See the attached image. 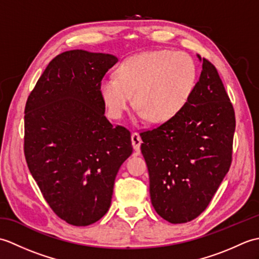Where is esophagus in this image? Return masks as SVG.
Wrapping results in <instances>:
<instances>
[{
	"label": "esophagus",
	"instance_id": "esophagus-1",
	"mask_svg": "<svg viewBox=\"0 0 259 259\" xmlns=\"http://www.w3.org/2000/svg\"><path fill=\"white\" fill-rule=\"evenodd\" d=\"M131 142H133V147L135 150H139L141 146V137L138 133H133L131 134Z\"/></svg>",
	"mask_w": 259,
	"mask_h": 259
}]
</instances>
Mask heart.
<instances>
[{"label":"heart","mask_w":259,"mask_h":259,"mask_svg":"<svg viewBox=\"0 0 259 259\" xmlns=\"http://www.w3.org/2000/svg\"><path fill=\"white\" fill-rule=\"evenodd\" d=\"M115 74L117 78H106L100 83V95L110 117H122L134 95L139 117L155 123L174 118L185 107L196 82L192 59L185 52L168 50L126 58Z\"/></svg>","instance_id":"1"}]
</instances>
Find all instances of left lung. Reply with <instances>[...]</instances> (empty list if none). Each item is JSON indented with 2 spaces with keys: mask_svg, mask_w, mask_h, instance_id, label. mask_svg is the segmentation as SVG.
Returning <instances> with one entry per match:
<instances>
[{
  "mask_svg": "<svg viewBox=\"0 0 259 259\" xmlns=\"http://www.w3.org/2000/svg\"><path fill=\"white\" fill-rule=\"evenodd\" d=\"M201 61L200 78L185 107L140 134L151 203L171 224L199 216L232 164L234 107L216 67L205 58Z\"/></svg>",
  "mask_w": 259,
  "mask_h": 259,
  "instance_id": "8db88e82",
  "label": "left lung"
}]
</instances>
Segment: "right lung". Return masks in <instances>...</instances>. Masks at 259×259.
I'll list each match as a JSON object with an SVG mask.
<instances>
[{
  "mask_svg": "<svg viewBox=\"0 0 259 259\" xmlns=\"http://www.w3.org/2000/svg\"><path fill=\"white\" fill-rule=\"evenodd\" d=\"M118 61L71 50L48 64L24 110V156L48 205L73 226L107 213L118 170L133 153L130 131L104 115L100 83Z\"/></svg>",
  "mask_w": 259,
  "mask_h": 259,
  "instance_id": "obj_1",
  "label": "right lung"
}]
</instances>
